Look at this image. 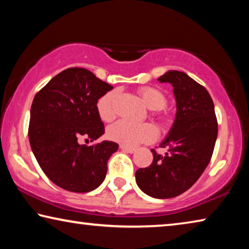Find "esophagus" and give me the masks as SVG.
I'll return each mask as SVG.
<instances>
[{
    "mask_svg": "<svg viewBox=\"0 0 249 249\" xmlns=\"http://www.w3.org/2000/svg\"><path fill=\"white\" fill-rule=\"evenodd\" d=\"M120 148L123 150V151H125V153H129V154L135 153V149L134 148H130V147H126L124 145H121Z\"/></svg>",
    "mask_w": 249,
    "mask_h": 249,
    "instance_id": "esophagus-1",
    "label": "esophagus"
}]
</instances>
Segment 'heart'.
I'll list each match as a JSON object with an SVG mask.
<instances>
[{"label":"heart","mask_w":249,"mask_h":249,"mask_svg":"<svg viewBox=\"0 0 249 249\" xmlns=\"http://www.w3.org/2000/svg\"><path fill=\"white\" fill-rule=\"evenodd\" d=\"M144 103L150 109L160 111L167 105V98L162 91L154 87H142L140 90ZM119 94L117 90H111L104 93L96 102V109L101 119L105 122L112 121L115 117V101ZM161 120H166L162 115ZM107 136L113 142L126 147H135L142 142H153L157 136V130L151 124H136L121 120L111 125L107 129Z\"/></svg>","instance_id":"1"}]
</instances>
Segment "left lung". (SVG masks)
Returning a JSON list of instances; mask_svg holds the SVG:
<instances>
[{
	"mask_svg": "<svg viewBox=\"0 0 249 249\" xmlns=\"http://www.w3.org/2000/svg\"><path fill=\"white\" fill-rule=\"evenodd\" d=\"M174 87L177 115L174 126L159 147L151 149V165L135 174L142 191L156 199H170L190 189L212 158L217 137L214 104L203 86L181 71H168L159 79Z\"/></svg>",
	"mask_w": 249,
	"mask_h": 249,
	"instance_id": "left-lung-1",
	"label": "left lung"
}]
</instances>
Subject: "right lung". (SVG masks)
Segmentation results:
<instances>
[{"instance_id": "1", "label": "right lung", "mask_w": 249, "mask_h": 249, "mask_svg": "<svg viewBox=\"0 0 249 249\" xmlns=\"http://www.w3.org/2000/svg\"><path fill=\"white\" fill-rule=\"evenodd\" d=\"M83 68H68L37 92L31 107L28 138L37 162L58 187L89 192L103 182L107 160L119 149L114 142L81 145L104 134L96 102L112 90Z\"/></svg>"}]
</instances>
